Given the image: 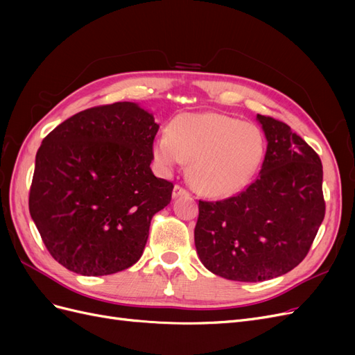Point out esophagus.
<instances>
[{
  "label": "esophagus",
  "instance_id": "1",
  "mask_svg": "<svg viewBox=\"0 0 355 355\" xmlns=\"http://www.w3.org/2000/svg\"><path fill=\"white\" fill-rule=\"evenodd\" d=\"M182 196H188V191L184 187L175 185V188H173V197L178 198V197H182Z\"/></svg>",
  "mask_w": 355,
  "mask_h": 355
}]
</instances>
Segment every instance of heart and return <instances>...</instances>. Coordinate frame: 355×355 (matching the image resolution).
<instances>
[{"instance_id": "b5f03b06", "label": "heart", "mask_w": 355, "mask_h": 355, "mask_svg": "<svg viewBox=\"0 0 355 355\" xmlns=\"http://www.w3.org/2000/svg\"><path fill=\"white\" fill-rule=\"evenodd\" d=\"M154 157L168 170L189 163L191 184L210 197L250 184L265 157V139L250 123L218 112L180 114L154 142Z\"/></svg>"}]
</instances>
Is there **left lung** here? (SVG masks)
<instances>
[{"label": "left lung", "instance_id": "1", "mask_svg": "<svg viewBox=\"0 0 355 355\" xmlns=\"http://www.w3.org/2000/svg\"><path fill=\"white\" fill-rule=\"evenodd\" d=\"M257 120L268 141L259 176L237 196L198 201L200 261L232 282H265L292 271L326 213L318 154L286 123L261 114Z\"/></svg>", "mask_w": 355, "mask_h": 355}]
</instances>
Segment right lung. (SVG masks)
Returning <instances> with one entry per match:
<instances>
[{"instance_id":"1","label":"right lung","mask_w":355,"mask_h":355,"mask_svg":"<svg viewBox=\"0 0 355 355\" xmlns=\"http://www.w3.org/2000/svg\"><path fill=\"white\" fill-rule=\"evenodd\" d=\"M159 125L132 102L84 110L42 141L29 213L49 253L69 271L110 275L142 256L173 184L155 178Z\"/></svg>"}]
</instances>
